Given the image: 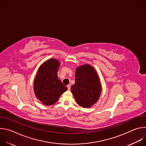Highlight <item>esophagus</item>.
I'll return each mask as SVG.
<instances>
[{"label": "esophagus", "mask_w": 146, "mask_h": 146, "mask_svg": "<svg viewBox=\"0 0 146 146\" xmlns=\"http://www.w3.org/2000/svg\"><path fill=\"white\" fill-rule=\"evenodd\" d=\"M67 87H68V90H70V87H71L70 84H68V85L67 86Z\"/></svg>", "instance_id": "1"}]
</instances>
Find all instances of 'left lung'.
Wrapping results in <instances>:
<instances>
[{"label": "left lung", "mask_w": 146, "mask_h": 146, "mask_svg": "<svg viewBox=\"0 0 146 146\" xmlns=\"http://www.w3.org/2000/svg\"><path fill=\"white\" fill-rule=\"evenodd\" d=\"M71 91L78 105L82 108H90L97 102L102 86L92 66L87 64L76 68L75 84L72 86Z\"/></svg>", "instance_id": "8db88e82"}]
</instances>
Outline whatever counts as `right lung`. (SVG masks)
Listing matches in <instances>:
<instances>
[{"mask_svg": "<svg viewBox=\"0 0 146 146\" xmlns=\"http://www.w3.org/2000/svg\"><path fill=\"white\" fill-rule=\"evenodd\" d=\"M60 62L50 59L41 65L34 80L33 89L36 98L44 105L55 103L68 88L59 80L57 75Z\"/></svg>", "mask_w": 146, "mask_h": 146, "instance_id": "right-lung-1", "label": "right lung"}]
</instances>
